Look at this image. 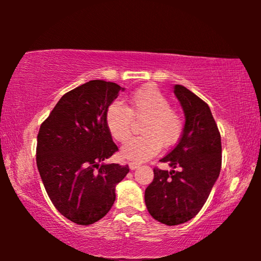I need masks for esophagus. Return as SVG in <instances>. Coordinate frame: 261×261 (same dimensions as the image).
I'll use <instances>...</instances> for the list:
<instances>
[{
	"instance_id": "esophagus-1",
	"label": "esophagus",
	"mask_w": 261,
	"mask_h": 261,
	"mask_svg": "<svg viewBox=\"0 0 261 261\" xmlns=\"http://www.w3.org/2000/svg\"><path fill=\"white\" fill-rule=\"evenodd\" d=\"M140 166L138 163H129V169L130 170H137L138 167Z\"/></svg>"
}]
</instances>
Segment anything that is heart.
<instances>
[{"mask_svg": "<svg viewBox=\"0 0 261 261\" xmlns=\"http://www.w3.org/2000/svg\"><path fill=\"white\" fill-rule=\"evenodd\" d=\"M130 107L115 101L106 113L107 127L117 141L130 137L134 119H145L141 126L144 135L133 138L123 145L121 153L124 158L144 162L158 153L160 146L170 147L179 140L183 132V117L171 108L170 99L153 85L140 88L132 94Z\"/></svg>", "mask_w": 261, "mask_h": 261, "instance_id": "obj_1", "label": "heart"}]
</instances>
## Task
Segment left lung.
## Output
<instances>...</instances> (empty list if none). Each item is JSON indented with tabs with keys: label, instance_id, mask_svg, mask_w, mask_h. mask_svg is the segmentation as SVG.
Instances as JSON below:
<instances>
[{
	"label": "left lung",
	"instance_id": "left-lung-1",
	"mask_svg": "<svg viewBox=\"0 0 261 261\" xmlns=\"http://www.w3.org/2000/svg\"><path fill=\"white\" fill-rule=\"evenodd\" d=\"M174 95L184 110V129L176 147L160 159L172 170L154 167V178L145 190L148 213L167 226L188 222L197 215L222 163L221 135L209 106L183 85H174Z\"/></svg>",
	"mask_w": 261,
	"mask_h": 261
}]
</instances>
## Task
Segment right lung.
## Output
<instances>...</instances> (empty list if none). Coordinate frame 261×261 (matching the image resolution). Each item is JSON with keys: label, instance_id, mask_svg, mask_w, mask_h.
I'll return each mask as SVG.
<instances>
[{"label": "right lung", "instance_id": "obj_1", "mask_svg": "<svg viewBox=\"0 0 261 261\" xmlns=\"http://www.w3.org/2000/svg\"><path fill=\"white\" fill-rule=\"evenodd\" d=\"M120 90L113 82L90 81L59 99L38 133L37 166L56 209L67 220L89 226L107 215L115 187L128 165L103 164L117 149L106 113Z\"/></svg>", "mask_w": 261, "mask_h": 261}]
</instances>
